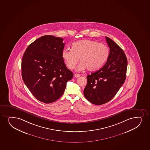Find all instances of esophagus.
I'll return each mask as SVG.
<instances>
[{"instance_id": "34e87169", "label": "esophagus", "mask_w": 150, "mask_h": 150, "mask_svg": "<svg viewBox=\"0 0 150 150\" xmlns=\"http://www.w3.org/2000/svg\"><path fill=\"white\" fill-rule=\"evenodd\" d=\"M74 77L75 78H78L80 77V75L78 74H75L74 75Z\"/></svg>"}]
</instances>
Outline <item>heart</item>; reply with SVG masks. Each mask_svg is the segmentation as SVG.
<instances>
[{
	"mask_svg": "<svg viewBox=\"0 0 150 150\" xmlns=\"http://www.w3.org/2000/svg\"><path fill=\"white\" fill-rule=\"evenodd\" d=\"M109 55L108 46L91 40L73 42L71 50L65 49L62 52V58L71 70L76 67L79 59L81 62L77 67L79 71L86 69L89 71L98 70L107 62Z\"/></svg>",
	"mask_w": 150,
	"mask_h": 150,
	"instance_id": "obj_1",
	"label": "heart"
}]
</instances>
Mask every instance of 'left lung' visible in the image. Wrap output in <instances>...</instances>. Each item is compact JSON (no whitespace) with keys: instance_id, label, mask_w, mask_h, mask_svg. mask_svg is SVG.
Masks as SVG:
<instances>
[{"instance_id":"8db88e82","label":"left lung","mask_w":150,"mask_h":150,"mask_svg":"<svg viewBox=\"0 0 150 150\" xmlns=\"http://www.w3.org/2000/svg\"><path fill=\"white\" fill-rule=\"evenodd\" d=\"M110 49L108 61L100 70L87 76L84 95L89 102L101 105L115 97L125 81L127 60L123 50L106 37Z\"/></svg>"}]
</instances>
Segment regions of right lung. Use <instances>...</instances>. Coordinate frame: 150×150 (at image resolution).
I'll use <instances>...</instances> for the list:
<instances>
[{
	"instance_id": "right-lung-1",
	"label": "right lung",
	"mask_w": 150,
	"mask_h": 150,
	"mask_svg": "<svg viewBox=\"0 0 150 150\" xmlns=\"http://www.w3.org/2000/svg\"><path fill=\"white\" fill-rule=\"evenodd\" d=\"M61 38L44 35L30 44L21 62V75L27 87L38 100L50 103L64 93L72 72L62 58L65 44Z\"/></svg>"
}]
</instances>
